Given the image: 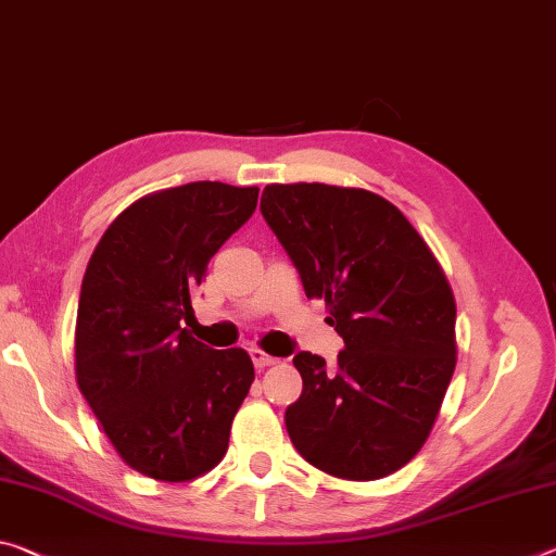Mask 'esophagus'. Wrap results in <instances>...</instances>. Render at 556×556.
<instances>
[{"mask_svg": "<svg viewBox=\"0 0 556 556\" xmlns=\"http://www.w3.org/2000/svg\"><path fill=\"white\" fill-rule=\"evenodd\" d=\"M250 356H252V364L257 366V368H267V366H271L275 364V356H269V354H264L262 349H250Z\"/></svg>", "mask_w": 556, "mask_h": 556, "instance_id": "esophagus-1", "label": "esophagus"}]
</instances>
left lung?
<instances>
[{
    "instance_id": "1",
    "label": "left lung",
    "mask_w": 556,
    "mask_h": 556,
    "mask_svg": "<svg viewBox=\"0 0 556 556\" xmlns=\"http://www.w3.org/2000/svg\"><path fill=\"white\" fill-rule=\"evenodd\" d=\"M262 217L329 306L337 364L294 356L304 389L287 433L314 468L378 480L413 460L455 371V299L433 252L389 200L324 182L267 185Z\"/></svg>"
}]
</instances>
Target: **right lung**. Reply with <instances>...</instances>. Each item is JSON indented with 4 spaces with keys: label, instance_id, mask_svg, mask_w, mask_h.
<instances>
[{
    "label": "right lung",
    "instance_id": "1",
    "mask_svg": "<svg viewBox=\"0 0 556 556\" xmlns=\"http://www.w3.org/2000/svg\"><path fill=\"white\" fill-rule=\"evenodd\" d=\"M260 188L188 182L140 198L88 262L76 316V381L130 468L163 482L213 470L254 381L242 349L192 339L190 294L257 207Z\"/></svg>",
    "mask_w": 556,
    "mask_h": 556
}]
</instances>
